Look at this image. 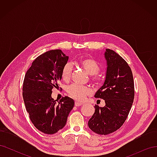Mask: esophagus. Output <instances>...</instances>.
<instances>
[{"label":"esophagus","instance_id":"obj_1","mask_svg":"<svg viewBox=\"0 0 157 157\" xmlns=\"http://www.w3.org/2000/svg\"><path fill=\"white\" fill-rule=\"evenodd\" d=\"M82 105V103H80V102H78V101H75V105L76 107H79V106Z\"/></svg>","mask_w":157,"mask_h":157}]
</instances>
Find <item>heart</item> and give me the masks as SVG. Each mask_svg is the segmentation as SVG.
I'll return each mask as SVG.
<instances>
[{"label": "heart", "mask_w": 157, "mask_h": 157, "mask_svg": "<svg viewBox=\"0 0 157 157\" xmlns=\"http://www.w3.org/2000/svg\"><path fill=\"white\" fill-rule=\"evenodd\" d=\"M78 64L90 76L98 74L100 70V67L97 61L90 57H84V58H80L78 61ZM71 74H72V66L71 63H68L63 66L61 71V77L65 81H68L71 77ZM92 81L98 84L100 80L96 76H93ZM67 93L75 100L81 101L92 94V90L87 87L79 86L78 85L73 84L67 88Z\"/></svg>", "instance_id": "b5f03b06"}]
</instances>
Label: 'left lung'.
I'll return each mask as SVG.
<instances>
[{"instance_id": "left-lung-1", "label": "left lung", "mask_w": 157, "mask_h": 157, "mask_svg": "<svg viewBox=\"0 0 157 157\" xmlns=\"http://www.w3.org/2000/svg\"><path fill=\"white\" fill-rule=\"evenodd\" d=\"M105 79L94 97L105 100V105H95V112L88 126L100 135L115 132L124 124L134 98V83L132 70L126 61L115 51L106 49Z\"/></svg>"}]
</instances>
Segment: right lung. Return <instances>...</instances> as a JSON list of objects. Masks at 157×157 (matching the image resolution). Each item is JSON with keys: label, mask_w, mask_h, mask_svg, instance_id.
Returning <instances> with one entry per match:
<instances>
[{"label": "right lung", "mask_w": 157, "mask_h": 157, "mask_svg": "<svg viewBox=\"0 0 157 157\" xmlns=\"http://www.w3.org/2000/svg\"><path fill=\"white\" fill-rule=\"evenodd\" d=\"M69 56L52 50L38 56L27 70L23 85V98L34 126L46 134H54L65 126L75 101L65 97L56 103L52 90L58 86L61 71Z\"/></svg>", "instance_id": "add662e5"}]
</instances>
